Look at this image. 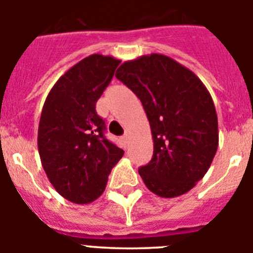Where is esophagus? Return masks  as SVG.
<instances>
[{"mask_svg":"<svg viewBox=\"0 0 253 253\" xmlns=\"http://www.w3.org/2000/svg\"><path fill=\"white\" fill-rule=\"evenodd\" d=\"M122 140H123V143H124V144H128V143H129V134H124V135L122 137Z\"/></svg>","mask_w":253,"mask_h":253,"instance_id":"obj_1","label":"esophagus"}]
</instances>
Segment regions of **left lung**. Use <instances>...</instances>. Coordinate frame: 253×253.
I'll list each match as a JSON object with an SVG mask.
<instances>
[{
    "instance_id": "1",
    "label": "left lung",
    "mask_w": 253,
    "mask_h": 253,
    "mask_svg": "<svg viewBox=\"0 0 253 253\" xmlns=\"http://www.w3.org/2000/svg\"><path fill=\"white\" fill-rule=\"evenodd\" d=\"M116 78L142 102L153 138V157L138 169L161 198L184 195L202 180L218 149V118L198 76L163 54L124 62Z\"/></svg>"
}]
</instances>
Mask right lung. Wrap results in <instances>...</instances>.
<instances>
[{"mask_svg": "<svg viewBox=\"0 0 253 253\" xmlns=\"http://www.w3.org/2000/svg\"><path fill=\"white\" fill-rule=\"evenodd\" d=\"M120 60L92 54L69 68L46 96L38 129L43 169L59 195L75 204L101 196L124 151L104 135L96 102Z\"/></svg>", "mask_w": 253, "mask_h": 253, "instance_id": "obj_1", "label": "right lung"}]
</instances>
